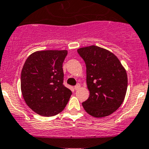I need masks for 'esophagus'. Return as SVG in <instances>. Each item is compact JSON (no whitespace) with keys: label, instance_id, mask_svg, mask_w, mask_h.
Instances as JSON below:
<instances>
[{"label":"esophagus","instance_id":"obj_1","mask_svg":"<svg viewBox=\"0 0 149 149\" xmlns=\"http://www.w3.org/2000/svg\"><path fill=\"white\" fill-rule=\"evenodd\" d=\"M79 87H80V85H79V84H77V85L74 86V88L75 90H77L79 88Z\"/></svg>","mask_w":149,"mask_h":149}]
</instances>
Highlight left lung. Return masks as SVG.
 Wrapping results in <instances>:
<instances>
[{"mask_svg":"<svg viewBox=\"0 0 149 149\" xmlns=\"http://www.w3.org/2000/svg\"><path fill=\"white\" fill-rule=\"evenodd\" d=\"M86 65L90 97L82 102L90 116L102 118L117 110L128 87L127 73L117 56L97 46L77 49Z\"/></svg>","mask_w":149,"mask_h":149,"instance_id":"8db88e82","label":"left lung"}]
</instances>
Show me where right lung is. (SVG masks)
Here are the masks:
<instances>
[{
    "instance_id": "1",
    "label": "right lung",
    "mask_w": 149,
    "mask_h": 149,
    "mask_svg": "<svg viewBox=\"0 0 149 149\" xmlns=\"http://www.w3.org/2000/svg\"><path fill=\"white\" fill-rule=\"evenodd\" d=\"M67 50L36 52L27 58L21 75V89L27 105L42 116L64 110L72 91L64 85L62 69Z\"/></svg>"
}]
</instances>
